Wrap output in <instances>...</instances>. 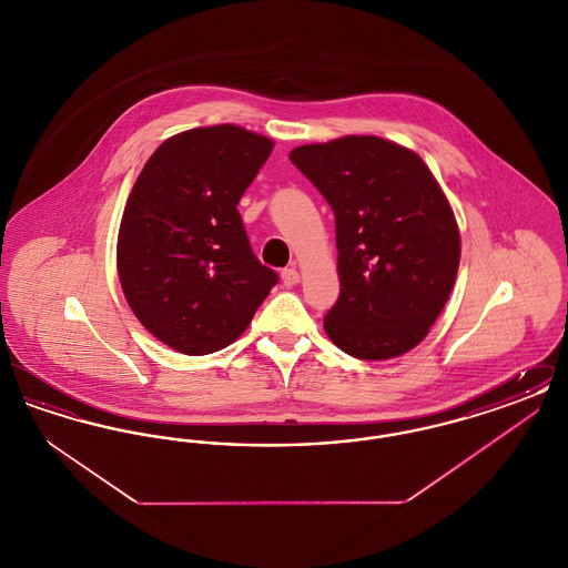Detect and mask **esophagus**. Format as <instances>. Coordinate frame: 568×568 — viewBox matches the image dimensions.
I'll list each match as a JSON object with an SVG mask.
<instances>
[{"label":"esophagus","mask_w":568,"mask_h":568,"mask_svg":"<svg viewBox=\"0 0 568 568\" xmlns=\"http://www.w3.org/2000/svg\"><path fill=\"white\" fill-rule=\"evenodd\" d=\"M281 281H283L285 287H294L300 283V274H297L296 268H285L281 272Z\"/></svg>","instance_id":"obj_1"}]
</instances>
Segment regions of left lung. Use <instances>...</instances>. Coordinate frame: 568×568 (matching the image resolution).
Listing matches in <instances>:
<instances>
[{
	"mask_svg": "<svg viewBox=\"0 0 568 568\" xmlns=\"http://www.w3.org/2000/svg\"><path fill=\"white\" fill-rule=\"evenodd\" d=\"M334 211L341 294L329 341L359 359L417 347L454 290L459 232L424 160L377 135H345L290 153Z\"/></svg>",
	"mask_w": 568,
	"mask_h": 568,
	"instance_id": "left-lung-1",
	"label": "left lung"
}]
</instances>
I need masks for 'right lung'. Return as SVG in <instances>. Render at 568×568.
<instances>
[{"instance_id":"obj_1","label":"right lung","mask_w":568,"mask_h":568,"mask_svg":"<svg viewBox=\"0 0 568 568\" xmlns=\"http://www.w3.org/2000/svg\"><path fill=\"white\" fill-rule=\"evenodd\" d=\"M272 146L230 123L195 128L160 144L135 181L119 227V281L138 322L174 352L232 345L278 283L236 209Z\"/></svg>"}]
</instances>
